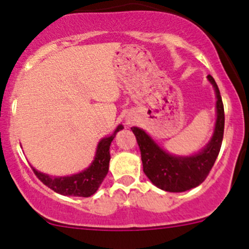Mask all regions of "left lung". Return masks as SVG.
Instances as JSON below:
<instances>
[{
	"mask_svg": "<svg viewBox=\"0 0 249 249\" xmlns=\"http://www.w3.org/2000/svg\"><path fill=\"white\" fill-rule=\"evenodd\" d=\"M207 78L216 93V123L212 139L197 154L171 155L158 146L145 131L136 126L131 127L141 150L144 174L160 189L182 193L197 187L207 178L216 160L225 131V108L214 78L212 75Z\"/></svg>",
	"mask_w": 249,
	"mask_h": 249,
	"instance_id": "obj_1",
	"label": "left lung"
}]
</instances>
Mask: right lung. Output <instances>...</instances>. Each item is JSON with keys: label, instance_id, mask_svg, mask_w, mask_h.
<instances>
[{"label": "right lung", "instance_id": "right-lung-1", "mask_svg": "<svg viewBox=\"0 0 249 249\" xmlns=\"http://www.w3.org/2000/svg\"><path fill=\"white\" fill-rule=\"evenodd\" d=\"M123 129L119 125L110 137L103 138L97 146V152L93 162L87 169L81 173L72 176L53 177L42 174L33 168V171L37 178L52 190L65 196H79V197H89L93 195L100 187L104 178L108 173V163H110V145L111 142L116 137V133Z\"/></svg>", "mask_w": 249, "mask_h": 249}]
</instances>
